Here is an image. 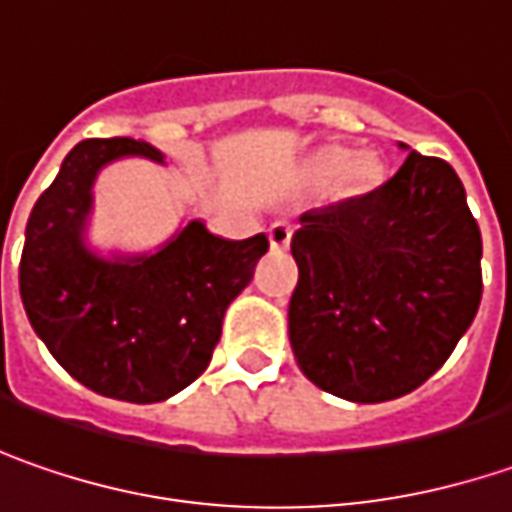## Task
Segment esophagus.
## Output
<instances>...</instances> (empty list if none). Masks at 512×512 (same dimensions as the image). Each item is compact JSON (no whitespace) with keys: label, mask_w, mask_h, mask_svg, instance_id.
I'll use <instances>...</instances> for the list:
<instances>
[{"label":"esophagus","mask_w":512,"mask_h":512,"mask_svg":"<svg viewBox=\"0 0 512 512\" xmlns=\"http://www.w3.org/2000/svg\"><path fill=\"white\" fill-rule=\"evenodd\" d=\"M291 235H294V229H291L289 223H272L269 226V243H272V249H277V252L289 249Z\"/></svg>","instance_id":"obj_1"}]
</instances>
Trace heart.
I'll return each instance as SVG.
<instances>
[{
  "label": "heart",
  "mask_w": 512,
  "mask_h": 512,
  "mask_svg": "<svg viewBox=\"0 0 512 512\" xmlns=\"http://www.w3.org/2000/svg\"><path fill=\"white\" fill-rule=\"evenodd\" d=\"M328 167H334V169L348 167L345 172H348V178H351L354 184H362V181L368 178V161H365V158H354V161H351V155H348L345 150L331 152V155H328Z\"/></svg>",
  "instance_id": "1"
}]
</instances>
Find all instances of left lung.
Wrapping results in <instances>:
<instances>
[{"label": "left lung", "mask_w": 512, "mask_h": 512, "mask_svg": "<svg viewBox=\"0 0 512 512\" xmlns=\"http://www.w3.org/2000/svg\"><path fill=\"white\" fill-rule=\"evenodd\" d=\"M300 223L289 303L300 371L351 402L411 394L445 365L482 300V235L459 175L411 150L391 181Z\"/></svg>", "instance_id": "8db88e82"}]
</instances>
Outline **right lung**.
Listing matches in <instances>:
<instances>
[{"label": "right lung", "mask_w": 512, "mask_h": 512, "mask_svg": "<svg viewBox=\"0 0 512 512\" xmlns=\"http://www.w3.org/2000/svg\"><path fill=\"white\" fill-rule=\"evenodd\" d=\"M164 155L135 138H87L33 206L19 263L27 320L64 371L101 397L161 402L201 377L223 314L249 286L266 235L226 240L189 221L152 255H96L84 243L98 169Z\"/></svg>", "instance_id": "1"}]
</instances>
